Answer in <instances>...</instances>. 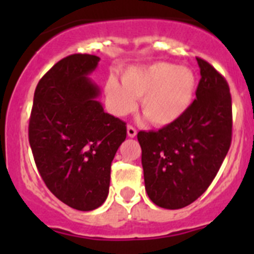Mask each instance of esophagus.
I'll use <instances>...</instances> for the list:
<instances>
[{
  "instance_id": "obj_1",
  "label": "esophagus",
  "mask_w": 254,
  "mask_h": 254,
  "mask_svg": "<svg viewBox=\"0 0 254 254\" xmlns=\"http://www.w3.org/2000/svg\"><path fill=\"white\" fill-rule=\"evenodd\" d=\"M136 133H137V131H136L134 127H132V126H127V134H128V137H134Z\"/></svg>"
}]
</instances>
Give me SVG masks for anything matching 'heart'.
<instances>
[{"label": "heart", "instance_id": "1", "mask_svg": "<svg viewBox=\"0 0 254 254\" xmlns=\"http://www.w3.org/2000/svg\"><path fill=\"white\" fill-rule=\"evenodd\" d=\"M196 76L188 67L168 62L132 66L122 73V84L108 78L105 95L112 112L126 116L137 107L151 125L169 126L178 121L193 102Z\"/></svg>", "mask_w": 254, "mask_h": 254}]
</instances>
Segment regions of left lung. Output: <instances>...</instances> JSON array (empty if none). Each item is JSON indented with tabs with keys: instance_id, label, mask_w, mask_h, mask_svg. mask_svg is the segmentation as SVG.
Here are the masks:
<instances>
[{
	"instance_id": "1",
	"label": "left lung",
	"mask_w": 254,
	"mask_h": 254,
	"mask_svg": "<svg viewBox=\"0 0 254 254\" xmlns=\"http://www.w3.org/2000/svg\"><path fill=\"white\" fill-rule=\"evenodd\" d=\"M201 80L183 116L159 131H140L147 196L177 210L194 202L214 181L232 143V95L225 78L197 57Z\"/></svg>"
}]
</instances>
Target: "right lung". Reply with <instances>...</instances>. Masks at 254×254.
Returning a JSON list of instances; mask_svg holds the SVG:
<instances>
[{"instance_id":"right-lung-1","label":"right lung","mask_w":254,"mask_h":254,"mask_svg":"<svg viewBox=\"0 0 254 254\" xmlns=\"http://www.w3.org/2000/svg\"><path fill=\"white\" fill-rule=\"evenodd\" d=\"M100 58L71 55L40 78L29 121L38 172L60 201L91 211L107 199L111 165L126 140V123L105 113L90 75Z\"/></svg>"}]
</instances>
